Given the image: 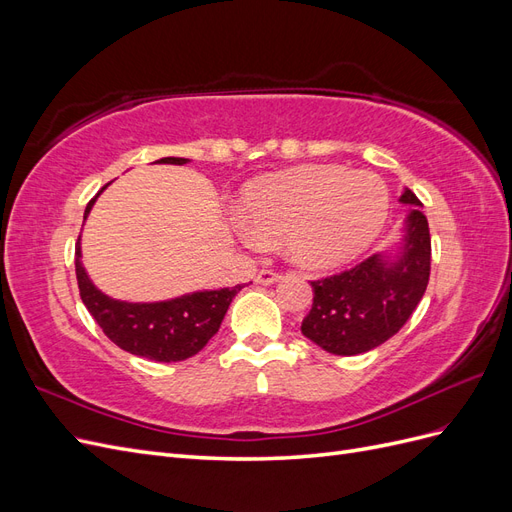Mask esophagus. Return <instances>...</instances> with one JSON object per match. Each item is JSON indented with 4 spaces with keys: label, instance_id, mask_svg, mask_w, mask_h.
Returning a JSON list of instances; mask_svg holds the SVG:
<instances>
[{
    "label": "esophagus",
    "instance_id": "obj_1",
    "mask_svg": "<svg viewBox=\"0 0 512 512\" xmlns=\"http://www.w3.org/2000/svg\"><path fill=\"white\" fill-rule=\"evenodd\" d=\"M280 280H282V275L271 271V269H262V271L256 275V282L262 284V286H271V284L280 282Z\"/></svg>",
    "mask_w": 512,
    "mask_h": 512
}]
</instances>
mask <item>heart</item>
<instances>
[{"label": "heart", "mask_w": 512, "mask_h": 512, "mask_svg": "<svg viewBox=\"0 0 512 512\" xmlns=\"http://www.w3.org/2000/svg\"><path fill=\"white\" fill-rule=\"evenodd\" d=\"M389 188L374 173L314 164L260 177L243 192L241 239H284L286 256L309 271H333L359 258L389 218Z\"/></svg>", "instance_id": "1"}]
</instances>
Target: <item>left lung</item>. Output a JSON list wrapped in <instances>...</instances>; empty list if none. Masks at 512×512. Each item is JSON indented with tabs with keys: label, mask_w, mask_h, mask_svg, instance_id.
Masks as SVG:
<instances>
[{
	"label": "left lung",
	"mask_w": 512,
	"mask_h": 512,
	"mask_svg": "<svg viewBox=\"0 0 512 512\" xmlns=\"http://www.w3.org/2000/svg\"><path fill=\"white\" fill-rule=\"evenodd\" d=\"M410 205L397 252H380L350 271L312 282L314 303L301 333L339 356H354L391 339L421 303L431 269V237L423 203L404 190Z\"/></svg>",
	"instance_id": "8db88e82"
}]
</instances>
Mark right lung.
<instances>
[{"label": "right lung", "instance_id": "obj_1", "mask_svg": "<svg viewBox=\"0 0 512 512\" xmlns=\"http://www.w3.org/2000/svg\"><path fill=\"white\" fill-rule=\"evenodd\" d=\"M160 164H188V158H162ZM102 190H106V185ZM100 190V192H102ZM98 192V196H100ZM96 196V198H98ZM89 200L83 218L94 207ZM76 280L81 299L89 314L100 324L104 335L121 350L143 356L158 363H177L194 356L218 333L232 299L243 288L241 284L220 290H198L181 294L177 299L156 303H128L108 297L89 275L81 262V237L76 243Z\"/></svg>", "mask_w": 512, "mask_h": 512}]
</instances>
